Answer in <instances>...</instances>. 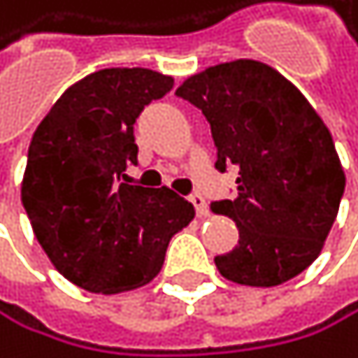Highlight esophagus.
I'll return each mask as SVG.
<instances>
[{"label":"esophagus","instance_id":"esophagus-1","mask_svg":"<svg viewBox=\"0 0 358 358\" xmlns=\"http://www.w3.org/2000/svg\"><path fill=\"white\" fill-rule=\"evenodd\" d=\"M189 202L196 206V213H198L200 217L209 215V209H206V200H204L202 194H191V196H189Z\"/></svg>","mask_w":358,"mask_h":358}]
</instances>
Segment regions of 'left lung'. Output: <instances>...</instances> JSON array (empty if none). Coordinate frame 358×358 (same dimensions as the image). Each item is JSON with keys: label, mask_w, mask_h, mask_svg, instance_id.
Masks as SVG:
<instances>
[{"label": "left lung", "mask_w": 358, "mask_h": 358, "mask_svg": "<svg viewBox=\"0 0 358 358\" xmlns=\"http://www.w3.org/2000/svg\"><path fill=\"white\" fill-rule=\"evenodd\" d=\"M211 125L215 169H238L233 200L213 202L235 220L238 246L217 255L227 280L280 286L317 259L334 224L345 176L324 120L266 63L240 59L206 68L176 90Z\"/></svg>", "instance_id": "obj_1"}]
</instances>
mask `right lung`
Wrapping results in <instances>:
<instances>
[{"label": "right lung", "instance_id": "right-lung-1", "mask_svg": "<svg viewBox=\"0 0 358 358\" xmlns=\"http://www.w3.org/2000/svg\"><path fill=\"white\" fill-rule=\"evenodd\" d=\"M171 87L147 68L99 70L63 92L32 136L21 202L45 255L78 288L114 295L149 284L196 215L167 187L125 176L138 164L136 118Z\"/></svg>", "mask_w": 358, "mask_h": 358}]
</instances>
